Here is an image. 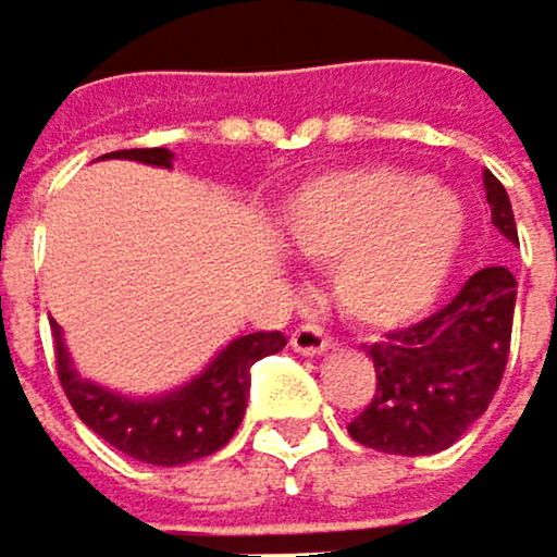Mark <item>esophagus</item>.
Returning a JSON list of instances; mask_svg holds the SVG:
<instances>
[{"instance_id": "obj_1", "label": "esophagus", "mask_w": 557, "mask_h": 557, "mask_svg": "<svg viewBox=\"0 0 557 557\" xmlns=\"http://www.w3.org/2000/svg\"><path fill=\"white\" fill-rule=\"evenodd\" d=\"M290 345L300 355H321V351H327L334 345V338L321 324H297L294 334H290Z\"/></svg>"}]
</instances>
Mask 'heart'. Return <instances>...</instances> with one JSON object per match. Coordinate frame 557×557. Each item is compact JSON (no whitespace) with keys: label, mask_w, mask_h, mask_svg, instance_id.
Segmentation results:
<instances>
[{"label":"heart","mask_w":557,"mask_h":557,"mask_svg":"<svg viewBox=\"0 0 557 557\" xmlns=\"http://www.w3.org/2000/svg\"><path fill=\"white\" fill-rule=\"evenodd\" d=\"M300 250L331 263V290L361 327L419 318L443 290L467 233L449 188L403 169H351L311 182L290 209Z\"/></svg>","instance_id":"heart-1"}]
</instances>
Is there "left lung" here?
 I'll return each instance as SVG.
<instances>
[{"label": "left lung", "instance_id": "1", "mask_svg": "<svg viewBox=\"0 0 557 557\" xmlns=\"http://www.w3.org/2000/svg\"><path fill=\"white\" fill-rule=\"evenodd\" d=\"M491 223L518 243L515 212L494 172H484ZM518 281L484 267L449 304L369 348L375 395L351 422L355 443L399 457H430L457 443L487 412L507 369Z\"/></svg>", "mask_w": 557, "mask_h": 557}]
</instances>
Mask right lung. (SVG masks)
<instances>
[{
	"label": "right lung",
	"instance_id": "add662e5",
	"mask_svg": "<svg viewBox=\"0 0 557 557\" xmlns=\"http://www.w3.org/2000/svg\"><path fill=\"white\" fill-rule=\"evenodd\" d=\"M114 158H135L145 165H172L169 148H131V151H111ZM104 154V158H111ZM57 342V375L66 392V399L87 426L121 449L124 457L154 463V467H178L202 457H212L223 449L233 433L239 430L246 412V395H250V369L287 345L281 331H253L243 334L233 345L219 351V358L209 369L182 385L178 392H169L162 399H124L108 388H100L73 372L66 358L60 324H53Z\"/></svg>",
	"mask_w": 557,
	"mask_h": 557
}]
</instances>
